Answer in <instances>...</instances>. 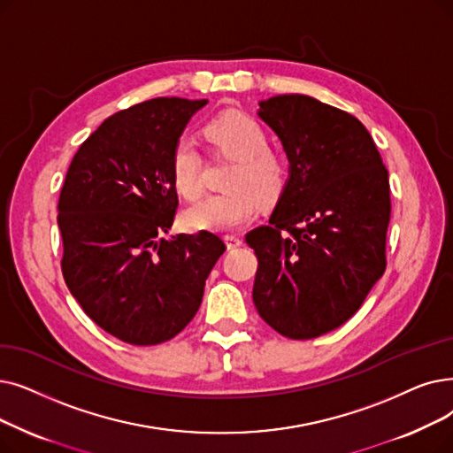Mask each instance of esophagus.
I'll list each match as a JSON object with an SVG mask.
<instances>
[{"mask_svg":"<svg viewBox=\"0 0 453 453\" xmlns=\"http://www.w3.org/2000/svg\"><path fill=\"white\" fill-rule=\"evenodd\" d=\"M226 244H227V250H234L242 246V237H239V234H226Z\"/></svg>","mask_w":453,"mask_h":453,"instance_id":"obj_1","label":"esophagus"}]
</instances>
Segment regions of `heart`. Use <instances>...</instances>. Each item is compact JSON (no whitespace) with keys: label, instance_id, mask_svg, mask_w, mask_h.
Segmentation results:
<instances>
[{"label":"heart","instance_id":"1","mask_svg":"<svg viewBox=\"0 0 453 453\" xmlns=\"http://www.w3.org/2000/svg\"><path fill=\"white\" fill-rule=\"evenodd\" d=\"M205 136L229 159L231 168L226 194L207 196L185 212L190 229L233 231L250 222L261 203H272L281 196L288 178L283 155L268 148V134L253 116L224 112L205 126ZM202 159L194 144L181 139L170 159L172 183L185 200L200 198L203 192Z\"/></svg>","mask_w":453,"mask_h":453}]
</instances>
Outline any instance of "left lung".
<instances>
[{
  "label": "left lung",
  "instance_id": "obj_1",
  "mask_svg": "<svg viewBox=\"0 0 453 453\" xmlns=\"http://www.w3.org/2000/svg\"><path fill=\"white\" fill-rule=\"evenodd\" d=\"M259 105L290 178L268 224L246 233L259 263L253 303L280 335L307 341L351 319L387 268L388 172L346 111L302 94Z\"/></svg>",
  "mask_w": 453,
  "mask_h": 453
}]
</instances>
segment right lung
<instances>
[{
	"label": "right lung",
	"mask_w": 453,
	"mask_h": 453,
	"mask_svg": "<svg viewBox=\"0 0 453 453\" xmlns=\"http://www.w3.org/2000/svg\"><path fill=\"white\" fill-rule=\"evenodd\" d=\"M207 100L155 97L109 116L75 151L57 205L72 296L112 337L166 342L194 319L226 251L216 233H165L178 212L170 159Z\"/></svg>",
	"instance_id": "add662e5"
}]
</instances>
